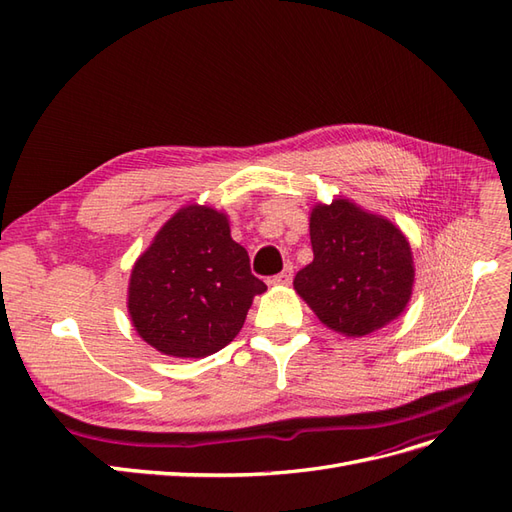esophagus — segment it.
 Segmentation results:
<instances>
[{"label":"esophagus","instance_id":"34e87169","mask_svg":"<svg viewBox=\"0 0 512 512\" xmlns=\"http://www.w3.org/2000/svg\"><path fill=\"white\" fill-rule=\"evenodd\" d=\"M292 265H286V269L282 271V273H277L273 280H271V284L273 286H288L290 282H292Z\"/></svg>","mask_w":512,"mask_h":512}]
</instances>
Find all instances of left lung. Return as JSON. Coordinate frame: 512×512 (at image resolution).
Segmentation results:
<instances>
[{"instance_id": "8db88e82", "label": "left lung", "mask_w": 512, "mask_h": 512, "mask_svg": "<svg viewBox=\"0 0 512 512\" xmlns=\"http://www.w3.org/2000/svg\"><path fill=\"white\" fill-rule=\"evenodd\" d=\"M314 260L294 288L327 327L363 337L397 318L412 294V252L399 228L348 200L309 218Z\"/></svg>"}]
</instances>
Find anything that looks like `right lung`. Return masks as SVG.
I'll use <instances>...</instances> for the list:
<instances>
[{
    "label": "right lung",
    "instance_id": "add662e5",
    "mask_svg": "<svg viewBox=\"0 0 512 512\" xmlns=\"http://www.w3.org/2000/svg\"><path fill=\"white\" fill-rule=\"evenodd\" d=\"M267 286L224 213L190 205L170 218L130 277V316L149 346L181 359L222 350Z\"/></svg>",
    "mask_w": 512,
    "mask_h": 512
}]
</instances>
